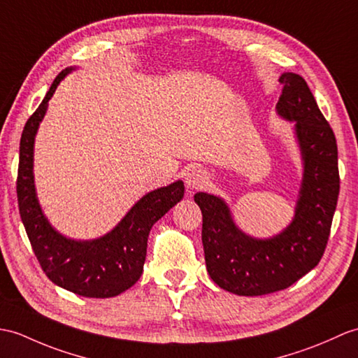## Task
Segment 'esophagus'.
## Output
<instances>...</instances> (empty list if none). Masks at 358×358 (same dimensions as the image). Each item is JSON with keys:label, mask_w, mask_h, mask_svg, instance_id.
<instances>
[{"label": "esophagus", "mask_w": 358, "mask_h": 358, "mask_svg": "<svg viewBox=\"0 0 358 358\" xmlns=\"http://www.w3.org/2000/svg\"><path fill=\"white\" fill-rule=\"evenodd\" d=\"M209 182V176L201 168H194L186 173V186L189 190H199Z\"/></svg>", "instance_id": "1"}]
</instances>
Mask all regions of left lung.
I'll use <instances>...</instances> for the list:
<instances>
[{
  "label": "left lung",
  "instance_id": "obj_1",
  "mask_svg": "<svg viewBox=\"0 0 358 358\" xmlns=\"http://www.w3.org/2000/svg\"><path fill=\"white\" fill-rule=\"evenodd\" d=\"M276 111L294 122L303 177L294 218L279 235H245L220 196L206 192L194 199L203 213V247L212 280L238 296H262L293 285L311 271L325 252L334 217L340 178L337 141L303 78L284 73Z\"/></svg>",
  "mask_w": 358,
  "mask_h": 358
}]
</instances>
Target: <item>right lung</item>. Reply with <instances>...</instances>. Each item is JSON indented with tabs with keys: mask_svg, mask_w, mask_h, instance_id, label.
<instances>
[{
	"mask_svg": "<svg viewBox=\"0 0 358 358\" xmlns=\"http://www.w3.org/2000/svg\"><path fill=\"white\" fill-rule=\"evenodd\" d=\"M73 70L74 66H70L57 74L44 101L24 127L16 180L20 215L33 253L53 284L84 297H114L127 292L140 279L149 231L182 198L185 185L178 180L141 196L117 226L97 239L76 241L61 235L52 227L36 196L33 146L48 101L59 82Z\"/></svg>",
	"mask_w": 358,
	"mask_h": 358,
	"instance_id": "add662e5",
	"label": "right lung"
}]
</instances>
